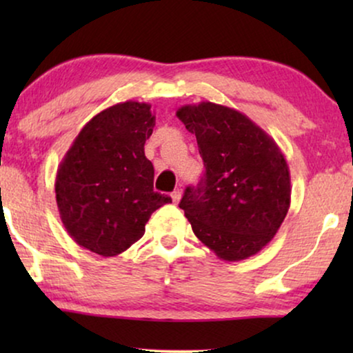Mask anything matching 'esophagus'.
<instances>
[{
  "label": "esophagus",
  "mask_w": 353,
  "mask_h": 353,
  "mask_svg": "<svg viewBox=\"0 0 353 353\" xmlns=\"http://www.w3.org/2000/svg\"><path fill=\"white\" fill-rule=\"evenodd\" d=\"M180 199H181V190H175L172 192V201L175 202V204H178V202H180Z\"/></svg>",
  "instance_id": "obj_1"
}]
</instances>
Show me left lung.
<instances>
[{
  "mask_svg": "<svg viewBox=\"0 0 353 353\" xmlns=\"http://www.w3.org/2000/svg\"><path fill=\"white\" fill-rule=\"evenodd\" d=\"M176 117L196 134L205 167L180 202L192 231L221 260L252 257L278 233L291 205L284 154L248 115L226 105L186 104Z\"/></svg>",
  "mask_w": 353,
  "mask_h": 353,
  "instance_id": "obj_1",
  "label": "left lung"
}]
</instances>
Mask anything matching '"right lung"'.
<instances>
[{
    "mask_svg": "<svg viewBox=\"0 0 353 353\" xmlns=\"http://www.w3.org/2000/svg\"><path fill=\"white\" fill-rule=\"evenodd\" d=\"M156 115L151 104L125 101L96 114L74 139L56 173L62 225L83 249L114 257L143 238L152 212L172 202L154 191L144 156Z\"/></svg>",
    "mask_w": 353,
    "mask_h": 353,
    "instance_id": "1",
    "label": "right lung"
}]
</instances>
